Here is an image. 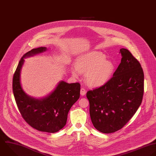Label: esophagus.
Segmentation results:
<instances>
[{
  "mask_svg": "<svg viewBox=\"0 0 156 156\" xmlns=\"http://www.w3.org/2000/svg\"><path fill=\"white\" fill-rule=\"evenodd\" d=\"M86 89H84V88H81V90H80V94H81L82 96H83V95H84L86 94Z\"/></svg>",
  "mask_w": 156,
  "mask_h": 156,
  "instance_id": "1",
  "label": "esophagus"
}]
</instances>
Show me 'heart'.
<instances>
[{
    "label": "heart",
    "instance_id": "heart-1",
    "mask_svg": "<svg viewBox=\"0 0 156 156\" xmlns=\"http://www.w3.org/2000/svg\"><path fill=\"white\" fill-rule=\"evenodd\" d=\"M100 51H92L81 56L76 60L72 74L77 77L80 73L86 74L87 83L92 86L105 84L111 76L114 65Z\"/></svg>",
    "mask_w": 156,
    "mask_h": 156
}]
</instances>
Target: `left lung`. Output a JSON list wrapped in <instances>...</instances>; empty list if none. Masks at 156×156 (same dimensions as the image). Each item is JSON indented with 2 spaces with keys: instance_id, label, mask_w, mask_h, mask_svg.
<instances>
[{
  "instance_id": "obj_1",
  "label": "left lung",
  "mask_w": 156,
  "mask_h": 156,
  "mask_svg": "<svg viewBox=\"0 0 156 156\" xmlns=\"http://www.w3.org/2000/svg\"><path fill=\"white\" fill-rule=\"evenodd\" d=\"M121 62L103 86L89 90V112L94 127L109 134L122 129L140 106L144 92V73L139 61L121 48Z\"/></svg>"
}]
</instances>
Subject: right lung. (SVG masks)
<instances>
[{
	"label": "right lung",
	"instance_id": "right-lung-1",
	"mask_svg": "<svg viewBox=\"0 0 156 156\" xmlns=\"http://www.w3.org/2000/svg\"><path fill=\"white\" fill-rule=\"evenodd\" d=\"M46 49L42 47L33 48L20 59L12 78V91L18 109L28 125L39 131L55 133L66 125L70 109L80 98L81 86L79 83L61 81L51 94L41 100L31 98L24 92L20 83L23 58Z\"/></svg>",
	"mask_w": 156,
	"mask_h": 156
}]
</instances>
